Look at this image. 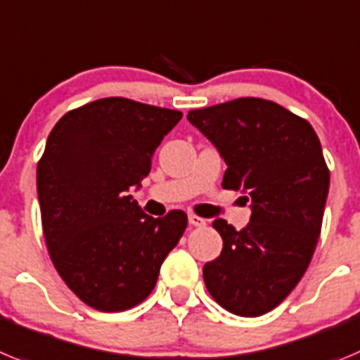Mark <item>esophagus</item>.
<instances>
[{"label": "esophagus", "instance_id": "34e87169", "mask_svg": "<svg viewBox=\"0 0 360 360\" xmlns=\"http://www.w3.org/2000/svg\"><path fill=\"white\" fill-rule=\"evenodd\" d=\"M188 222H190V226H193V228H204L206 226V220L202 219V217H197V215H188Z\"/></svg>", "mask_w": 360, "mask_h": 360}]
</instances>
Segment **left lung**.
Masks as SVG:
<instances>
[{
	"instance_id": "8db88e82",
	"label": "left lung",
	"mask_w": 360,
	"mask_h": 360,
	"mask_svg": "<svg viewBox=\"0 0 360 360\" xmlns=\"http://www.w3.org/2000/svg\"><path fill=\"white\" fill-rule=\"evenodd\" d=\"M188 122L224 158L222 188L251 200L240 231L213 222L224 248L204 265L206 289L236 316L267 314L305 274L321 233L330 170L319 138L305 118L252 96L193 109Z\"/></svg>"
}]
</instances>
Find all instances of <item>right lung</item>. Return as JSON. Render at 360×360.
I'll return each instance as SVG.
<instances>
[{"label": "right lung", "mask_w": 360, "mask_h": 360, "mask_svg": "<svg viewBox=\"0 0 360 360\" xmlns=\"http://www.w3.org/2000/svg\"><path fill=\"white\" fill-rule=\"evenodd\" d=\"M183 112L111 96L66 112L37 163L44 240L57 273L86 305L122 312L152 292L188 224L181 210L147 215L129 190Z\"/></svg>", "instance_id": "obj_1"}]
</instances>
